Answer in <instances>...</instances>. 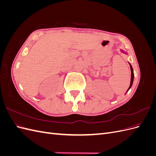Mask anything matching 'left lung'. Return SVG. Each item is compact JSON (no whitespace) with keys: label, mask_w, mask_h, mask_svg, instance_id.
I'll use <instances>...</instances> for the list:
<instances>
[{"label":"left lung","mask_w":156,"mask_h":156,"mask_svg":"<svg viewBox=\"0 0 156 156\" xmlns=\"http://www.w3.org/2000/svg\"><path fill=\"white\" fill-rule=\"evenodd\" d=\"M129 66H130V69H131V83H130V85H129V87L128 88V89H127V90L131 87L132 84H133V79H134V73H133V68H132V66L131 65L129 64Z\"/></svg>","instance_id":"1"}]
</instances>
